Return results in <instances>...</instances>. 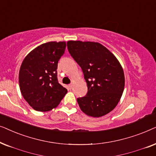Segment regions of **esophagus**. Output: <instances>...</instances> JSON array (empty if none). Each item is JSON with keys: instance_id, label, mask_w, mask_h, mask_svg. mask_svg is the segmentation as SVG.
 <instances>
[{"instance_id": "obj_1", "label": "esophagus", "mask_w": 156, "mask_h": 156, "mask_svg": "<svg viewBox=\"0 0 156 156\" xmlns=\"http://www.w3.org/2000/svg\"><path fill=\"white\" fill-rule=\"evenodd\" d=\"M72 86H73L72 84H69V85H68V87H69V88H70V89L72 88Z\"/></svg>"}]
</instances>
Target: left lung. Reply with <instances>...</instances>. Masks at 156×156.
Wrapping results in <instances>:
<instances>
[{
    "mask_svg": "<svg viewBox=\"0 0 156 156\" xmlns=\"http://www.w3.org/2000/svg\"><path fill=\"white\" fill-rule=\"evenodd\" d=\"M70 55L81 68L88 86L84 97L77 98L81 111L101 117L113 111L125 86L123 70L115 55L98 43L70 41Z\"/></svg>",
    "mask_w": 156,
    "mask_h": 156,
    "instance_id": "8db88e82",
    "label": "left lung"
}]
</instances>
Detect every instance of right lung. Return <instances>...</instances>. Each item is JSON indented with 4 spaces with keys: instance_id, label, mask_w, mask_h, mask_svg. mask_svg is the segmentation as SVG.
I'll list each match as a JSON object with an SVG mask.
<instances>
[{
    "instance_id": "1",
    "label": "right lung",
    "mask_w": 156,
    "mask_h": 156,
    "mask_svg": "<svg viewBox=\"0 0 156 156\" xmlns=\"http://www.w3.org/2000/svg\"><path fill=\"white\" fill-rule=\"evenodd\" d=\"M66 47V42L43 43L30 51L20 66V92L37 111H49L57 107L68 92L57 78L58 63Z\"/></svg>"
}]
</instances>
